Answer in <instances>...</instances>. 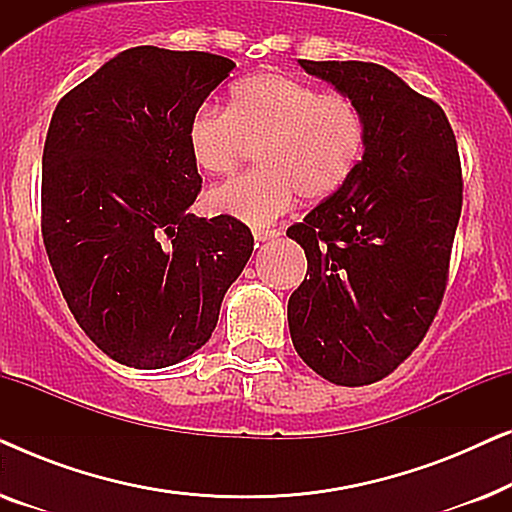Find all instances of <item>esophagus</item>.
Returning <instances> with one entry per match:
<instances>
[{
  "mask_svg": "<svg viewBox=\"0 0 512 512\" xmlns=\"http://www.w3.org/2000/svg\"><path fill=\"white\" fill-rule=\"evenodd\" d=\"M277 237H279L277 230H256L254 233L256 242H270V240H277Z\"/></svg>",
  "mask_w": 512,
  "mask_h": 512,
  "instance_id": "34e87169",
  "label": "esophagus"
}]
</instances>
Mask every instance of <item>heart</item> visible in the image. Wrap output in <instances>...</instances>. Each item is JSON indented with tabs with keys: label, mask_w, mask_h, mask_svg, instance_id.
Segmentation results:
<instances>
[{
	"label": "heart",
	"mask_w": 512,
	"mask_h": 512,
	"mask_svg": "<svg viewBox=\"0 0 512 512\" xmlns=\"http://www.w3.org/2000/svg\"><path fill=\"white\" fill-rule=\"evenodd\" d=\"M366 125L345 95L277 72L233 83L228 109L205 107L191 118L186 144L193 165L209 177L233 174L256 149L258 170L205 195L212 216L263 226L300 195L319 202L333 195L359 165Z\"/></svg>",
	"instance_id": "heart-1"
}]
</instances>
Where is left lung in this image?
I'll list each match as a JSON object with an SVG mask.
<instances>
[{
    "mask_svg": "<svg viewBox=\"0 0 512 512\" xmlns=\"http://www.w3.org/2000/svg\"><path fill=\"white\" fill-rule=\"evenodd\" d=\"M359 107L361 163L303 223L307 275L289 298L300 359L342 387L387 377L429 331L461 214L457 139L445 111L373 62L298 60Z\"/></svg>",
    "mask_w": 512,
    "mask_h": 512,
    "instance_id": "1",
    "label": "left lung"
}]
</instances>
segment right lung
I'll use <instances>...</instances> for the list:
<instances>
[{
    "mask_svg": "<svg viewBox=\"0 0 512 512\" xmlns=\"http://www.w3.org/2000/svg\"><path fill=\"white\" fill-rule=\"evenodd\" d=\"M235 62L137 46L62 97L44 146V244L76 324L109 359L156 370L212 338L254 251L230 216L188 212L186 130Z\"/></svg>",
    "mask_w": 512,
    "mask_h": 512,
    "instance_id": "1",
    "label": "right lung"
}]
</instances>
